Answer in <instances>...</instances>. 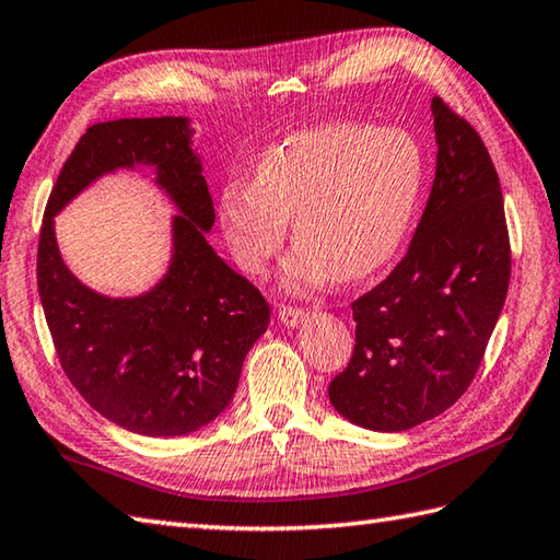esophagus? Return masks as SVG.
Returning <instances> with one entry per match:
<instances>
[{
    "instance_id": "obj_1",
    "label": "esophagus",
    "mask_w": 560,
    "mask_h": 560,
    "mask_svg": "<svg viewBox=\"0 0 560 560\" xmlns=\"http://www.w3.org/2000/svg\"><path fill=\"white\" fill-rule=\"evenodd\" d=\"M306 318H308L306 308H296V306H280L278 308V320L288 328L300 326V323H304Z\"/></svg>"
}]
</instances>
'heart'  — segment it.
Listing matches in <instances>:
<instances>
[{
	"mask_svg": "<svg viewBox=\"0 0 560 560\" xmlns=\"http://www.w3.org/2000/svg\"><path fill=\"white\" fill-rule=\"evenodd\" d=\"M424 155L400 129L326 124L296 131L260 155L254 182H228L220 220L237 266L266 272L288 237L282 282L302 292L330 276L362 280L400 248L415 218Z\"/></svg>",
	"mask_w": 560,
	"mask_h": 560,
	"instance_id": "1",
	"label": "heart"
}]
</instances>
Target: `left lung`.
<instances>
[{
	"label": "left lung",
	"mask_w": 560,
	"mask_h": 560,
	"mask_svg": "<svg viewBox=\"0 0 560 560\" xmlns=\"http://www.w3.org/2000/svg\"><path fill=\"white\" fill-rule=\"evenodd\" d=\"M436 177L405 258L352 302L354 352L332 407L371 431H407L459 400L511 282L501 182L469 121L431 101Z\"/></svg>",
	"instance_id": "8db88e82"
}]
</instances>
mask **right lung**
Returning a JSON list of instances; mask_svg holds the SVG:
<instances>
[{
	"mask_svg": "<svg viewBox=\"0 0 560 560\" xmlns=\"http://www.w3.org/2000/svg\"><path fill=\"white\" fill-rule=\"evenodd\" d=\"M186 117L93 124L61 167L37 244V292L59 364L83 400L143 436H184L232 402L244 357L266 332L270 306L222 260L206 234L213 198ZM151 166L178 208L171 268L127 301L97 295L60 260L54 215L115 168Z\"/></svg>",
	"mask_w": 560,
	"mask_h": 560,
	"instance_id": "1",
	"label": "right lung"
}]
</instances>
